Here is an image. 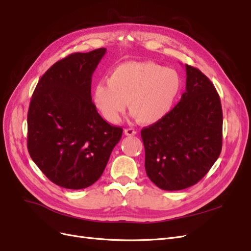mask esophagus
<instances>
[{
	"label": "esophagus",
	"mask_w": 251,
	"mask_h": 251,
	"mask_svg": "<svg viewBox=\"0 0 251 251\" xmlns=\"http://www.w3.org/2000/svg\"><path fill=\"white\" fill-rule=\"evenodd\" d=\"M125 134H126V136H134V135L137 134V132H136V131L134 130V128L128 127V128H126V130H125Z\"/></svg>",
	"instance_id": "esophagus-1"
}]
</instances>
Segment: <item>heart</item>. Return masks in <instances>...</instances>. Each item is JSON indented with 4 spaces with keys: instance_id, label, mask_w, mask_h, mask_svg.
<instances>
[{
    "instance_id": "heart-1",
    "label": "heart",
    "mask_w": 251,
    "mask_h": 251,
    "mask_svg": "<svg viewBox=\"0 0 251 251\" xmlns=\"http://www.w3.org/2000/svg\"><path fill=\"white\" fill-rule=\"evenodd\" d=\"M179 74L153 62H126L98 82L93 103L100 115L117 124L127 107L143 125H153L171 112L181 91Z\"/></svg>"
}]
</instances>
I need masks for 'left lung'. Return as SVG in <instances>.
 I'll use <instances>...</instances> for the list:
<instances>
[{
    "label": "left lung",
    "instance_id": "1",
    "mask_svg": "<svg viewBox=\"0 0 251 251\" xmlns=\"http://www.w3.org/2000/svg\"><path fill=\"white\" fill-rule=\"evenodd\" d=\"M186 86L180 101L158 123L144 127L148 177L164 191L195 185L217 161L222 150L223 114L212 82L185 65Z\"/></svg>",
    "mask_w": 251,
    "mask_h": 251
}]
</instances>
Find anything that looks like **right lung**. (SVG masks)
<instances>
[{"mask_svg":"<svg viewBox=\"0 0 251 251\" xmlns=\"http://www.w3.org/2000/svg\"><path fill=\"white\" fill-rule=\"evenodd\" d=\"M105 52L100 48L58 60L37 82L30 101V157L58 186L95 183L123 135V128L102 119L91 96L92 75Z\"/></svg>","mask_w":251,"mask_h":251,"instance_id":"add662e5","label":"right lung"}]
</instances>
